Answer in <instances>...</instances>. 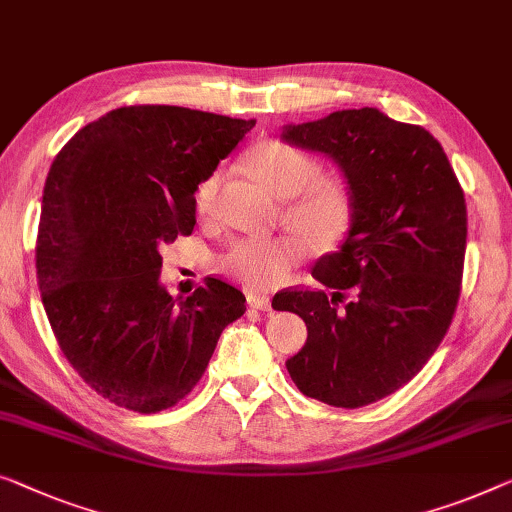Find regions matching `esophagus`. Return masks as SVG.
Masks as SVG:
<instances>
[{"label": "esophagus", "instance_id": "1", "mask_svg": "<svg viewBox=\"0 0 512 512\" xmlns=\"http://www.w3.org/2000/svg\"><path fill=\"white\" fill-rule=\"evenodd\" d=\"M248 305L255 310H271V299L264 294H248Z\"/></svg>", "mask_w": 512, "mask_h": 512}]
</instances>
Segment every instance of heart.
<instances>
[{
    "instance_id": "b5f03b06",
    "label": "heart",
    "mask_w": 512,
    "mask_h": 512,
    "mask_svg": "<svg viewBox=\"0 0 512 512\" xmlns=\"http://www.w3.org/2000/svg\"><path fill=\"white\" fill-rule=\"evenodd\" d=\"M246 167L273 195L292 197L285 207V223L317 248H333L345 241L354 225L356 204L345 181L319 177L322 167L305 151L282 140H262L246 154ZM223 174H207L195 190V211L211 216ZM303 246L296 236L241 239L220 257V269L250 289H271L301 262Z\"/></svg>"
}]
</instances>
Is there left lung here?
Instances as JSON below:
<instances>
[{
  "label": "left lung",
  "mask_w": 512,
  "mask_h": 512,
  "mask_svg": "<svg viewBox=\"0 0 512 512\" xmlns=\"http://www.w3.org/2000/svg\"><path fill=\"white\" fill-rule=\"evenodd\" d=\"M282 140L333 158L356 204L345 243L312 269L333 294L273 296V308L308 326L287 372L308 398L365 407L414 379L453 322L467 250L464 190L423 126L377 108L285 126Z\"/></svg>",
  "instance_id": "left-lung-1"
}]
</instances>
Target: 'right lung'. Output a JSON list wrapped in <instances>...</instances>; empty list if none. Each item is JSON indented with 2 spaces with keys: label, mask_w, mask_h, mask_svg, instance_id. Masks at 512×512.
Masks as SVG:
<instances>
[{
  "label": "right lung",
  "mask_w": 512,
  "mask_h": 512,
  "mask_svg": "<svg viewBox=\"0 0 512 512\" xmlns=\"http://www.w3.org/2000/svg\"><path fill=\"white\" fill-rule=\"evenodd\" d=\"M255 119L128 105L68 140L45 179L36 278L61 352L117 407L156 414L193 391L246 312L230 282L186 299L160 285V248L195 227V190Z\"/></svg>",
  "instance_id": "add662e5"
}]
</instances>
